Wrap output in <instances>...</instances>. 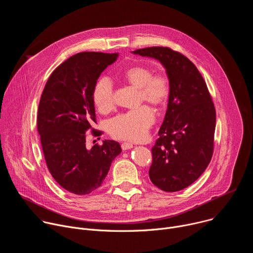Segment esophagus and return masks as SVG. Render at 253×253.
Here are the masks:
<instances>
[{"instance_id":"obj_1","label":"esophagus","mask_w":253,"mask_h":253,"mask_svg":"<svg viewBox=\"0 0 253 253\" xmlns=\"http://www.w3.org/2000/svg\"><path fill=\"white\" fill-rule=\"evenodd\" d=\"M133 144L132 143H130V142H124V143H122V145H121V148H122V150H129V149H131V148H133Z\"/></svg>"}]
</instances>
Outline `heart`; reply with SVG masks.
Returning a JSON list of instances; mask_svg holds the SVG:
<instances>
[{"label": "heart", "mask_w": 253, "mask_h": 253, "mask_svg": "<svg viewBox=\"0 0 253 253\" xmlns=\"http://www.w3.org/2000/svg\"><path fill=\"white\" fill-rule=\"evenodd\" d=\"M123 79L130 85L138 88L139 98L153 106H163L170 94L168 78L162 74L153 75V71L147 66H134L127 69ZM93 100L102 112L109 111L114 105L113 86L109 79H100L93 91ZM155 117L146 105L135 110L120 114L109 122L110 134L118 139L139 141L146 137L149 128L154 123Z\"/></svg>", "instance_id": "b5f03b06"}]
</instances>
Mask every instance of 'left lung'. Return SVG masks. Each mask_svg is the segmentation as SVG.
Instances as JSON below:
<instances>
[{"mask_svg":"<svg viewBox=\"0 0 253 253\" xmlns=\"http://www.w3.org/2000/svg\"><path fill=\"white\" fill-rule=\"evenodd\" d=\"M158 60L170 83L167 111L152 147L151 182L166 192L182 190L201 176L213 154L216 113L195 65L167 47L132 52Z\"/></svg>","mask_w":253,"mask_h":253,"instance_id":"obj_1","label":"left lung"}]
</instances>
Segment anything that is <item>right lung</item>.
I'll use <instances>...</instances> for the list:
<instances>
[{
	"label": "right lung",
	"mask_w": 253,
	"mask_h": 253,
	"mask_svg": "<svg viewBox=\"0 0 253 253\" xmlns=\"http://www.w3.org/2000/svg\"><path fill=\"white\" fill-rule=\"evenodd\" d=\"M117 57L100 52L72 56L54 70L42 93L37 125L45 160L58 184L71 193L86 195L98 189L122 151L114 140L86 148V132L96 123L95 85Z\"/></svg>",
	"instance_id": "obj_1"
}]
</instances>
